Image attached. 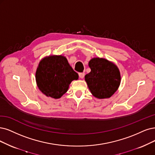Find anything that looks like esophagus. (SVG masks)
Returning <instances> with one entry per match:
<instances>
[{
	"instance_id": "34e87169",
	"label": "esophagus",
	"mask_w": 155,
	"mask_h": 155,
	"mask_svg": "<svg viewBox=\"0 0 155 155\" xmlns=\"http://www.w3.org/2000/svg\"><path fill=\"white\" fill-rule=\"evenodd\" d=\"M78 76H79V77L81 78H83L84 77V76H85V73L84 72L83 73H78Z\"/></svg>"
}]
</instances>
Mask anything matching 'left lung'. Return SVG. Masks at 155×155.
Listing matches in <instances>:
<instances>
[{"instance_id": "8db88e82", "label": "left lung", "mask_w": 155, "mask_h": 155, "mask_svg": "<svg viewBox=\"0 0 155 155\" xmlns=\"http://www.w3.org/2000/svg\"><path fill=\"white\" fill-rule=\"evenodd\" d=\"M91 72L85 76L88 87L96 98H110L117 91L121 81L120 72L113 63L103 58L89 62Z\"/></svg>"}]
</instances>
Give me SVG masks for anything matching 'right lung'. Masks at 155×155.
<instances>
[{
	"mask_svg": "<svg viewBox=\"0 0 155 155\" xmlns=\"http://www.w3.org/2000/svg\"><path fill=\"white\" fill-rule=\"evenodd\" d=\"M78 75L69 64L66 57L52 55L39 62L36 80L40 91L46 96L59 98L66 93L69 85Z\"/></svg>",
	"mask_w": 155,
	"mask_h": 155,
	"instance_id": "1",
	"label": "right lung"
}]
</instances>
